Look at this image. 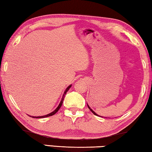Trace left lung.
Listing matches in <instances>:
<instances>
[{
    "label": "left lung",
    "mask_w": 152,
    "mask_h": 152,
    "mask_svg": "<svg viewBox=\"0 0 152 152\" xmlns=\"http://www.w3.org/2000/svg\"><path fill=\"white\" fill-rule=\"evenodd\" d=\"M87 105H88V109H89L90 110H91V112H92V113H93V114H94L95 115H96V116H99V115H98L96 114V113H95V112L94 111V110H92V109H91V107H90L88 106V104H87Z\"/></svg>",
    "instance_id": "left-lung-1"
}]
</instances>
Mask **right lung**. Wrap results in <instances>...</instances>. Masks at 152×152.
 <instances>
[{
    "label": "right lung",
    "mask_w": 152,
    "mask_h": 152,
    "mask_svg": "<svg viewBox=\"0 0 152 152\" xmlns=\"http://www.w3.org/2000/svg\"><path fill=\"white\" fill-rule=\"evenodd\" d=\"M71 86H72V84H70V86H68V87H67V88L65 90V91H64V94H63L62 98H61V101H60V104H59V105H58V107L57 108H56V109L54 110H53V112H51V113H49V114L46 115H43V116L34 117V116H30V115H29V117H33V118H36V119H37H37H40V118H45V117H50V116H52V115H55L56 113L58 111L59 109H60V107H61V104H62V103H63V101H64V96H65V95H66V92L68 91V90L71 88Z\"/></svg>",
    "instance_id": "1"
}]
</instances>
